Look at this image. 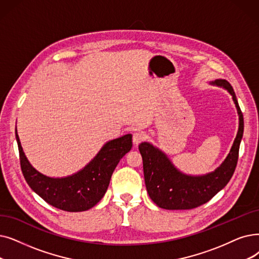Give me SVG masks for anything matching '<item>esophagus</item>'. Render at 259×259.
Masks as SVG:
<instances>
[{"mask_svg":"<svg viewBox=\"0 0 259 259\" xmlns=\"http://www.w3.org/2000/svg\"><path fill=\"white\" fill-rule=\"evenodd\" d=\"M146 138H147V136H146L144 132H136L133 134L132 142L134 145H139L141 142L146 140Z\"/></svg>","mask_w":259,"mask_h":259,"instance_id":"esophagus-1","label":"esophagus"}]
</instances>
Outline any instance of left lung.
I'll use <instances>...</instances> for the list:
<instances>
[{"label":"left lung","mask_w":259,"mask_h":259,"mask_svg":"<svg viewBox=\"0 0 259 259\" xmlns=\"http://www.w3.org/2000/svg\"><path fill=\"white\" fill-rule=\"evenodd\" d=\"M223 88L232 95L239 126L232 148L221 165L215 170L200 176L182 172L168 155L151 143L143 142L139 149L143 157L145 184L154 203L164 209H192L206 203L231 180L238 161L239 146L243 136V115L232 85L224 79L209 82Z\"/></svg>","instance_id":"left-lung-1"}]
</instances>
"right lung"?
I'll return each instance as SVG.
<instances>
[{
  "mask_svg": "<svg viewBox=\"0 0 259 259\" xmlns=\"http://www.w3.org/2000/svg\"><path fill=\"white\" fill-rule=\"evenodd\" d=\"M21 169L29 187L54 207L65 211H84L105 196L111 176L121 157L132 148V134L107 142L82 169L71 176L53 178L33 167L23 151L17 133Z\"/></svg>",
  "mask_w": 259,
  "mask_h": 259,
  "instance_id": "add662e5",
  "label": "right lung"
}]
</instances>
